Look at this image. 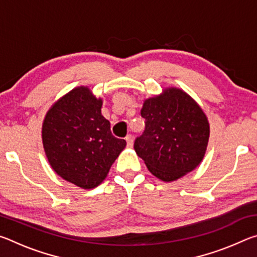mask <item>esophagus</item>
<instances>
[{
    "mask_svg": "<svg viewBox=\"0 0 257 257\" xmlns=\"http://www.w3.org/2000/svg\"><path fill=\"white\" fill-rule=\"evenodd\" d=\"M125 141H127V145L129 147H132L133 144H134V136L133 135H127V137H125Z\"/></svg>",
    "mask_w": 257,
    "mask_h": 257,
    "instance_id": "34e87169",
    "label": "esophagus"
}]
</instances>
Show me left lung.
<instances>
[{
	"label": "left lung",
	"instance_id": "1",
	"mask_svg": "<svg viewBox=\"0 0 257 257\" xmlns=\"http://www.w3.org/2000/svg\"><path fill=\"white\" fill-rule=\"evenodd\" d=\"M145 130L135 139V151L163 181H173L194 170L205 154L210 125L202 108L177 88L146 99L141 111Z\"/></svg>",
	"mask_w": 257,
	"mask_h": 257
}]
</instances>
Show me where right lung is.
Returning a JSON list of instances; mask_svg holds the SVG:
<instances>
[{
  "instance_id": "1",
  "label": "right lung",
  "mask_w": 257,
  "mask_h": 257,
  "mask_svg": "<svg viewBox=\"0 0 257 257\" xmlns=\"http://www.w3.org/2000/svg\"><path fill=\"white\" fill-rule=\"evenodd\" d=\"M102 99L87 87H78L47 112L43 145L53 170L78 187L90 189L105 179L112 163L125 147L102 115Z\"/></svg>"
}]
</instances>
